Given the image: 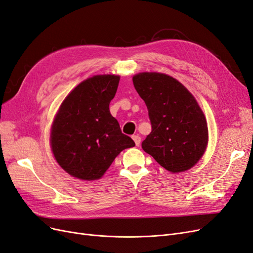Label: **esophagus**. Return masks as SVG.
Wrapping results in <instances>:
<instances>
[{
  "instance_id": "obj_1",
  "label": "esophagus",
  "mask_w": 253,
  "mask_h": 253,
  "mask_svg": "<svg viewBox=\"0 0 253 253\" xmlns=\"http://www.w3.org/2000/svg\"><path fill=\"white\" fill-rule=\"evenodd\" d=\"M132 138H133V140L135 141V144H136V145H139V144H140V142H141L140 136H138V135H133Z\"/></svg>"
}]
</instances>
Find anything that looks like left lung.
<instances>
[{
  "mask_svg": "<svg viewBox=\"0 0 253 253\" xmlns=\"http://www.w3.org/2000/svg\"><path fill=\"white\" fill-rule=\"evenodd\" d=\"M133 83L147 105L152 126L141 143L143 151L172 173L192 168L208 143L205 115L192 94L165 74L140 73Z\"/></svg>",
  "mask_w": 253,
  "mask_h": 253,
  "instance_id": "left-lung-1",
  "label": "left lung"
}]
</instances>
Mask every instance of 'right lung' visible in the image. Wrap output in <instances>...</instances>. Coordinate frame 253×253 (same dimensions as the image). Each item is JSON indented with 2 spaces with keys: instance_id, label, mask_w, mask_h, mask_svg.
<instances>
[{
  "instance_id": "add662e5",
  "label": "right lung",
  "mask_w": 253,
  "mask_h": 253,
  "mask_svg": "<svg viewBox=\"0 0 253 253\" xmlns=\"http://www.w3.org/2000/svg\"><path fill=\"white\" fill-rule=\"evenodd\" d=\"M119 80L114 75L84 80L64 99L56 115L51 150L58 164L74 177L100 178L121 151L135 145L110 113Z\"/></svg>"
}]
</instances>
